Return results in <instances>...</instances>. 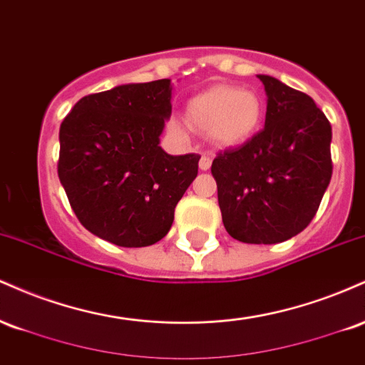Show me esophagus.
I'll use <instances>...</instances> for the list:
<instances>
[{
    "instance_id": "esophagus-1",
    "label": "esophagus",
    "mask_w": 365,
    "mask_h": 365,
    "mask_svg": "<svg viewBox=\"0 0 365 365\" xmlns=\"http://www.w3.org/2000/svg\"><path fill=\"white\" fill-rule=\"evenodd\" d=\"M211 163H212V159L206 156V154H202V158H200V161H199V168L202 171H207L209 168H211Z\"/></svg>"
}]
</instances>
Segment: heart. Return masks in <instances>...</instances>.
I'll return each instance as SVG.
<instances>
[{"label":"heart","mask_w":365,"mask_h":365,"mask_svg":"<svg viewBox=\"0 0 365 365\" xmlns=\"http://www.w3.org/2000/svg\"><path fill=\"white\" fill-rule=\"evenodd\" d=\"M262 115V101L255 92L223 83L194 96L185 110L187 123L207 133L220 148H233L249 140L261 127ZM170 128L183 133V125L177 118L170 120Z\"/></svg>","instance_id":"heart-1"}]
</instances>
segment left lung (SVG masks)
Segmentation results:
<instances>
[{
	"label": "left lung",
	"mask_w": 365,
	"mask_h": 365,
	"mask_svg": "<svg viewBox=\"0 0 365 365\" xmlns=\"http://www.w3.org/2000/svg\"><path fill=\"white\" fill-rule=\"evenodd\" d=\"M264 128L215 158L211 173L226 232L244 244H279L312 221L329 185L331 125L311 96L257 75Z\"/></svg>",
	"instance_id": "8db88e82"
}]
</instances>
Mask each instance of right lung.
I'll return each instance as SVG.
<instances>
[{"label": "right lung", "mask_w": 365, "mask_h": 365, "mask_svg": "<svg viewBox=\"0 0 365 365\" xmlns=\"http://www.w3.org/2000/svg\"><path fill=\"white\" fill-rule=\"evenodd\" d=\"M171 81L125 83L82 98L60 127L58 177L78 221L118 247H148L173 225L199 154L159 145Z\"/></svg>", "instance_id": "obj_1"}]
</instances>
